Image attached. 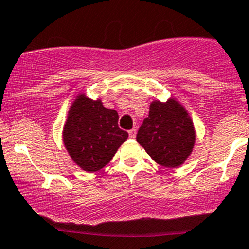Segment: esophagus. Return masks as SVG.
Returning <instances> with one entry per match:
<instances>
[{
    "label": "esophagus",
    "instance_id": "esophagus-1",
    "mask_svg": "<svg viewBox=\"0 0 249 249\" xmlns=\"http://www.w3.org/2000/svg\"><path fill=\"white\" fill-rule=\"evenodd\" d=\"M129 136L131 137V139H135V136H136V129H131V130H129Z\"/></svg>",
    "mask_w": 249,
    "mask_h": 249
}]
</instances>
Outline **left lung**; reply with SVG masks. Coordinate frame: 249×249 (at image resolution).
<instances>
[{"label":"left lung","mask_w":249,"mask_h":249,"mask_svg":"<svg viewBox=\"0 0 249 249\" xmlns=\"http://www.w3.org/2000/svg\"><path fill=\"white\" fill-rule=\"evenodd\" d=\"M137 142L149 157L165 167H178L192 154L195 130L184 107L175 99L153 101L149 115L143 120Z\"/></svg>","instance_id":"left-lung-1"}]
</instances>
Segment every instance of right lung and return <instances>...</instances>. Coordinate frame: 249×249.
Listing matches in <instances>:
<instances>
[{"label": "right lung", "instance_id": "right-lung-1", "mask_svg": "<svg viewBox=\"0 0 249 249\" xmlns=\"http://www.w3.org/2000/svg\"><path fill=\"white\" fill-rule=\"evenodd\" d=\"M117 110L105 108L101 100L78 95L69 110L64 126V144L74 162L88 172L106 166L127 132L118 126Z\"/></svg>", "mask_w": 249, "mask_h": 249}]
</instances>
